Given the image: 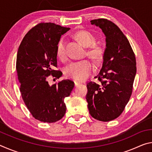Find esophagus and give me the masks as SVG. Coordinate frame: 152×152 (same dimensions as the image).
<instances>
[{
  "mask_svg": "<svg viewBox=\"0 0 152 152\" xmlns=\"http://www.w3.org/2000/svg\"><path fill=\"white\" fill-rule=\"evenodd\" d=\"M80 82H78L77 81H74V85H75V86H78V85H80Z\"/></svg>",
  "mask_w": 152,
  "mask_h": 152,
  "instance_id": "1",
  "label": "esophagus"
}]
</instances>
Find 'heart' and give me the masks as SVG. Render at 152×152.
<instances>
[{
  "mask_svg": "<svg viewBox=\"0 0 152 152\" xmlns=\"http://www.w3.org/2000/svg\"><path fill=\"white\" fill-rule=\"evenodd\" d=\"M76 37L80 42L88 49V55L95 60H101L103 55V48L95 45L96 37L91 32L86 30H81L76 33ZM57 54L61 59L66 56V42L64 37H61L57 44ZM93 70V65L88 60L73 61L65 68L64 73L66 77L78 81H82L88 78Z\"/></svg>",
  "mask_w": 152,
  "mask_h": 152,
  "instance_id": "1",
  "label": "heart"
}]
</instances>
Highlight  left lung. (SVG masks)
Masks as SVG:
<instances>
[{
    "label": "left lung",
    "mask_w": 152,
    "mask_h": 152,
    "mask_svg": "<svg viewBox=\"0 0 152 152\" xmlns=\"http://www.w3.org/2000/svg\"><path fill=\"white\" fill-rule=\"evenodd\" d=\"M106 36V49L100 72L94 77L99 83L88 82L86 101L91 116L101 121L119 117L130 99L136 74L135 53L129 42L114 23L107 19L91 20Z\"/></svg>",
    "instance_id": "8db88e82"
}]
</instances>
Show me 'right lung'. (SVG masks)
<instances>
[{"label": "right lung", "mask_w": 152, "mask_h": 152, "mask_svg": "<svg viewBox=\"0 0 152 152\" xmlns=\"http://www.w3.org/2000/svg\"><path fill=\"white\" fill-rule=\"evenodd\" d=\"M70 29L53 23H39L23 39L18 50L16 70L20 92L32 116L39 121L54 123L66 113L64 99L74 86L70 80H63L50 86L48 78L58 79L57 44L61 35Z\"/></svg>", "instance_id": "obj_1"}]
</instances>
